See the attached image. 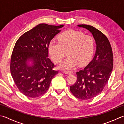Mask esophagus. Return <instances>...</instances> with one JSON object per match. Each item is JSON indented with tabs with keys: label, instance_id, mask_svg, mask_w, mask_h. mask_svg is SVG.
I'll list each match as a JSON object with an SVG mask.
<instances>
[{
	"label": "esophagus",
	"instance_id": "obj_1",
	"mask_svg": "<svg viewBox=\"0 0 124 124\" xmlns=\"http://www.w3.org/2000/svg\"><path fill=\"white\" fill-rule=\"evenodd\" d=\"M64 73H66V74H71L73 73V72H71V71H67V70L64 71Z\"/></svg>",
	"mask_w": 124,
	"mask_h": 124
}]
</instances>
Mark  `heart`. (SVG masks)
Instances as JSON below:
<instances>
[{"mask_svg": "<svg viewBox=\"0 0 124 124\" xmlns=\"http://www.w3.org/2000/svg\"><path fill=\"white\" fill-rule=\"evenodd\" d=\"M58 42L52 41L48 46L50 57L55 63H60L64 57L58 68L72 70L76 67L83 66L91 59L95 50V40L89 35L74 30L65 31L58 37Z\"/></svg>", "mask_w": 124, "mask_h": 124, "instance_id": "b5f03b06", "label": "heart"}]
</instances>
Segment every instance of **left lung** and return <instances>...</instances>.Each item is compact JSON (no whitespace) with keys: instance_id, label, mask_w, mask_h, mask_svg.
<instances>
[{"instance_id":"8db88e82","label":"left lung","mask_w":124,"mask_h":124,"mask_svg":"<svg viewBox=\"0 0 124 124\" xmlns=\"http://www.w3.org/2000/svg\"><path fill=\"white\" fill-rule=\"evenodd\" d=\"M78 26L92 33L97 46L93 59L76 73L77 81L70 87V90L79 99L89 100L99 95L108 82L113 67V52L109 40L98 29L89 25Z\"/></svg>"}]
</instances>
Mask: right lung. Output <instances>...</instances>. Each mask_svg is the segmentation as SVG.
<instances>
[{
  "label": "right lung",
  "instance_id": "right-lung-1",
  "mask_svg": "<svg viewBox=\"0 0 124 124\" xmlns=\"http://www.w3.org/2000/svg\"><path fill=\"white\" fill-rule=\"evenodd\" d=\"M63 26L40 24L24 33L16 41L10 71L17 87L27 97L35 98L44 95L52 79L58 74L48 58V46ZM29 61L32 62L31 66L28 64Z\"/></svg>",
  "mask_w": 124,
  "mask_h": 124
}]
</instances>
